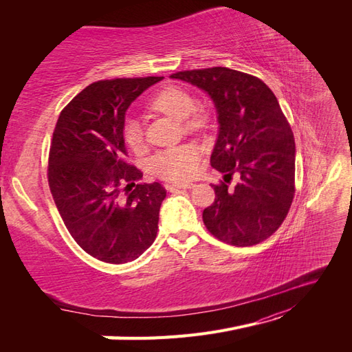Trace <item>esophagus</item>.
Instances as JSON below:
<instances>
[{
  "label": "esophagus",
  "mask_w": 352,
  "mask_h": 352,
  "mask_svg": "<svg viewBox=\"0 0 352 352\" xmlns=\"http://www.w3.org/2000/svg\"><path fill=\"white\" fill-rule=\"evenodd\" d=\"M195 185L194 184H175L167 186L170 190H176V189H192Z\"/></svg>",
  "instance_id": "obj_1"
}]
</instances>
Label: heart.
I'll return each mask as SVG.
<instances>
[{
    "label": "heart",
    "mask_w": 352,
    "mask_h": 352,
    "mask_svg": "<svg viewBox=\"0 0 352 352\" xmlns=\"http://www.w3.org/2000/svg\"><path fill=\"white\" fill-rule=\"evenodd\" d=\"M151 109L168 116L170 119L182 122L186 131H199L206 124V117L201 113H192L195 100L186 91L168 87L155 95ZM124 141L132 151H141L144 146V135L141 124L135 119H129L124 126ZM153 172L167 180L190 179L198 170V151L190 145L168 148L154 155L151 160Z\"/></svg>",
    "instance_id": "b5f03b06"
}]
</instances>
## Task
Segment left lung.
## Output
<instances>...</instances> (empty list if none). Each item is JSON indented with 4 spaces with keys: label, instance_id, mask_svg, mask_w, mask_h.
I'll return each instance as SVG.
<instances>
[{
    "label": "left lung",
    "instance_id": "1",
    "mask_svg": "<svg viewBox=\"0 0 352 352\" xmlns=\"http://www.w3.org/2000/svg\"><path fill=\"white\" fill-rule=\"evenodd\" d=\"M172 79L204 91L217 113L210 157L225 182L202 220L217 239L235 247L260 243L279 229L292 204L295 141L278 98L258 78L228 67L177 72ZM232 174L239 184L229 188Z\"/></svg>",
    "mask_w": 352,
    "mask_h": 352
}]
</instances>
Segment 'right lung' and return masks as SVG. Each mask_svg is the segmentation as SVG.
Instances as JSON below:
<instances>
[{"label": "right lung", "instance_id": "add662e5", "mask_svg": "<svg viewBox=\"0 0 352 352\" xmlns=\"http://www.w3.org/2000/svg\"><path fill=\"white\" fill-rule=\"evenodd\" d=\"M163 78L91 83L61 111L50 148L48 184L79 247L110 264L136 260L157 236L166 189L136 185L142 173L126 162L124 117L131 104ZM129 188L126 197L121 189Z\"/></svg>", "mask_w": 352, "mask_h": 352}]
</instances>
